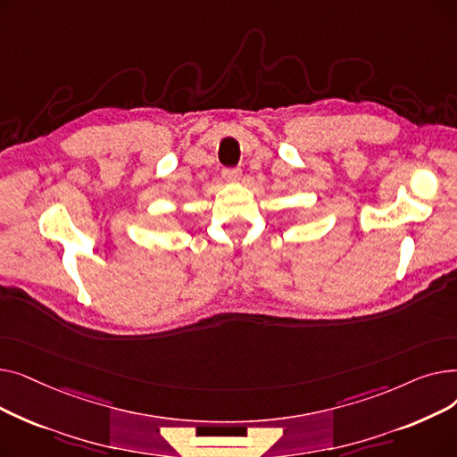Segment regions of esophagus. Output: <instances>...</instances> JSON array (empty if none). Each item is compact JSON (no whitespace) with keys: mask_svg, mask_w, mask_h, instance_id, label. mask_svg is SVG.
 I'll use <instances>...</instances> for the list:
<instances>
[{"mask_svg":"<svg viewBox=\"0 0 457 457\" xmlns=\"http://www.w3.org/2000/svg\"><path fill=\"white\" fill-rule=\"evenodd\" d=\"M222 176H224V179H226V181L235 183V181L241 179L243 172H241V168H226V170L222 172Z\"/></svg>","mask_w":457,"mask_h":457,"instance_id":"34e87169","label":"esophagus"}]
</instances>
